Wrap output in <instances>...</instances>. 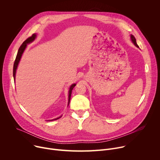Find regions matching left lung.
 Masks as SVG:
<instances>
[{
    "instance_id": "obj_1",
    "label": "left lung",
    "mask_w": 160,
    "mask_h": 160,
    "mask_svg": "<svg viewBox=\"0 0 160 160\" xmlns=\"http://www.w3.org/2000/svg\"><path fill=\"white\" fill-rule=\"evenodd\" d=\"M130 39H131V41H132V42L133 43V44L137 47V48H139V47L138 46V45L137 44V41H136V39L133 36V35L131 34L130 35Z\"/></svg>"
}]
</instances>
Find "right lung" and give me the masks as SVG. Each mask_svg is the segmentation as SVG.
Here are the masks:
<instances>
[{
	"instance_id": "right-lung-1",
	"label": "right lung",
	"mask_w": 160,
	"mask_h": 160,
	"mask_svg": "<svg viewBox=\"0 0 160 160\" xmlns=\"http://www.w3.org/2000/svg\"><path fill=\"white\" fill-rule=\"evenodd\" d=\"M37 37V34H33L32 35V36L29 37L28 38H27L23 43L22 44V45L20 46V47L18 49V53H17V57H16V59H15V61H14V66H13V78H14V80L15 81V77H16V72H17V68H18V64L20 62V61L21 59L22 58V56L25 50V48H27V45L30 44V43L32 42ZM77 84L76 83H72L69 88V91H68V106L69 105V102H70V99H71V92H72V89H73L75 85ZM62 117V115L59 116V118H55V119H52V120H48L47 121H55V120H57L58 119H59Z\"/></svg>"
}]
</instances>
